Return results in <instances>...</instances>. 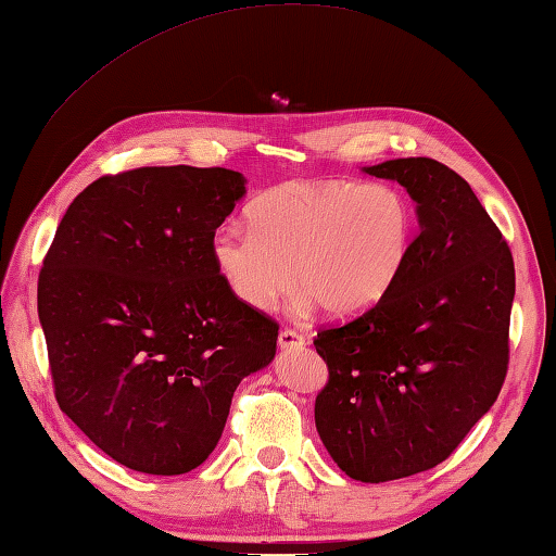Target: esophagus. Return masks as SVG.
Segmentation results:
<instances>
[{
	"instance_id": "34e87169",
	"label": "esophagus",
	"mask_w": 556,
	"mask_h": 556,
	"mask_svg": "<svg viewBox=\"0 0 556 556\" xmlns=\"http://www.w3.org/2000/svg\"><path fill=\"white\" fill-rule=\"evenodd\" d=\"M279 345L283 348V351H293V348H303L305 339L301 337V333H295L293 329H283V331H279Z\"/></svg>"
}]
</instances>
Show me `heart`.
<instances>
[{
	"instance_id": "heart-1",
	"label": "heart",
	"mask_w": 556,
	"mask_h": 556,
	"mask_svg": "<svg viewBox=\"0 0 556 556\" xmlns=\"http://www.w3.org/2000/svg\"><path fill=\"white\" fill-rule=\"evenodd\" d=\"M247 223L211 239L213 265L239 303L265 313L295 281L303 305L353 317L381 303L403 275L417 205L391 182L317 179L261 193Z\"/></svg>"
}]
</instances>
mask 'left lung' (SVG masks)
I'll return each mask as SVG.
<instances>
[{"instance_id":"8db88e82","label":"left lung","mask_w":556,"mask_h":556,"mask_svg":"<svg viewBox=\"0 0 556 556\" xmlns=\"http://www.w3.org/2000/svg\"><path fill=\"white\" fill-rule=\"evenodd\" d=\"M417 203L419 235L381 303L317 353L329 381L315 424L351 479L383 483L433 469L493 407L507 377L514 261L467 179L433 159L363 167Z\"/></svg>"}]
</instances>
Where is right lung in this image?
<instances>
[{"instance_id": "obj_1", "label": "right lung", "mask_w": 556, "mask_h": 556, "mask_svg": "<svg viewBox=\"0 0 556 556\" xmlns=\"http://www.w3.org/2000/svg\"><path fill=\"white\" fill-rule=\"evenodd\" d=\"M247 193L227 167H137L75 197L47 251L37 313L59 407L123 467L208 459L279 325L219 279L211 239Z\"/></svg>"}]
</instances>
